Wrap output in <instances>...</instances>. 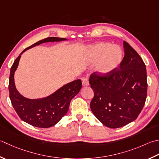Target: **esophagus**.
<instances>
[{"instance_id":"obj_1","label":"esophagus","mask_w":159,"mask_h":159,"mask_svg":"<svg viewBox=\"0 0 159 159\" xmlns=\"http://www.w3.org/2000/svg\"><path fill=\"white\" fill-rule=\"evenodd\" d=\"M82 84L84 87H87L89 85V80L88 78H85V79H82Z\"/></svg>"}]
</instances>
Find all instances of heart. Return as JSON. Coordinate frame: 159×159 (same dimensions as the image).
Masks as SVG:
<instances>
[{"mask_svg":"<svg viewBox=\"0 0 159 159\" xmlns=\"http://www.w3.org/2000/svg\"><path fill=\"white\" fill-rule=\"evenodd\" d=\"M123 58V52L119 46L109 43H98L87 49L85 59L88 63H96V70L106 74L119 67Z\"/></svg>","mask_w":159,"mask_h":159,"instance_id":"1","label":"heart"}]
</instances>
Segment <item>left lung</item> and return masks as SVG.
I'll return each instance as SVG.
<instances>
[{"mask_svg": "<svg viewBox=\"0 0 159 159\" xmlns=\"http://www.w3.org/2000/svg\"><path fill=\"white\" fill-rule=\"evenodd\" d=\"M119 68L102 74L92 73L89 82L94 92L90 108L110 128L125 126L136 119L147 98V71L143 61L126 41Z\"/></svg>", "mask_w": 159, "mask_h": 159, "instance_id": "obj_1", "label": "left lung"}]
</instances>
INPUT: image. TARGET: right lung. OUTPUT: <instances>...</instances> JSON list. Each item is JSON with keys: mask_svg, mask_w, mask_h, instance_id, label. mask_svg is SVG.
I'll list each match as a JSON object with an SVG mask.
<instances>
[{"mask_svg": "<svg viewBox=\"0 0 159 159\" xmlns=\"http://www.w3.org/2000/svg\"><path fill=\"white\" fill-rule=\"evenodd\" d=\"M65 40L67 39L49 37L28 47L20 54L28 49L43 43L58 42ZM20 54L12 65L9 75V91L12 106L20 119L31 125L40 128L54 126L67 114L71 100L81 89V80L78 79L66 84L48 97L40 99L27 98L17 91L14 83V72L18 67Z\"/></svg>", "mask_w": 159, "mask_h": 159, "instance_id": "1", "label": "right lung"}]
</instances>
